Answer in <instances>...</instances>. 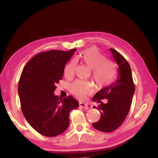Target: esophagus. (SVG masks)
I'll return each instance as SVG.
<instances>
[{
	"instance_id": "34e87169",
	"label": "esophagus",
	"mask_w": 158,
	"mask_h": 158,
	"mask_svg": "<svg viewBox=\"0 0 158 158\" xmlns=\"http://www.w3.org/2000/svg\"><path fill=\"white\" fill-rule=\"evenodd\" d=\"M79 106H81V107H83L85 109H89L90 108L92 107V106L89 105V104H87V103H84V102H80L79 103Z\"/></svg>"
}]
</instances>
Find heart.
Masks as SVG:
<instances>
[{"mask_svg": "<svg viewBox=\"0 0 158 158\" xmlns=\"http://www.w3.org/2000/svg\"><path fill=\"white\" fill-rule=\"evenodd\" d=\"M78 58L92 69V77L98 86H106L113 81L115 77L114 65L110 61L105 60V58L95 48L83 51L79 53ZM76 63L72 60L64 68V75L66 78H71L74 74ZM91 83L77 80L71 85V92L77 98L84 99L91 90Z\"/></svg>", "mask_w": 158, "mask_h": 158, "instance_id": "heart-1", "label": "heart"}]
</instances>
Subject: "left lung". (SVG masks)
<instances>
[{
  "label": "left lung",
  "mask_w": 158,
  "mask_h": 158,
  "mask_svg": "<svg viewBox=\"0 0 158 158\" xmlns=\"http://www.w3.org/2000/svg\"><path fill=\"white\" fill-rule=\"evenodd\" d=\"M114 60L118 65V74L116 81L110 85L100 89L93 98L100 105L98 109L100 111V119L93 123L96 130L104 132H110L116 130L125 121L130 111L135 93L131 68L126 59L114 49L110 48ZM107 98L106 104L101 100Z\"/></svg>",
  "instance_id": "1"
}]
</instances>
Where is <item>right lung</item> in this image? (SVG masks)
Returning <instances> with one entry per match:
<instances>
[{"instance_id":"1","label":"right lung","mask_w":158,"mask_h":158,"mask_svg":"<svg viewBox=\"0 0 158 158\" xmlns=\"http://www.w3.org/2000/svg\"><path fill=\"white\" fill-rule=\"evenodd\" d=\"M76 50L37 53L21 73L18 85L21 111L31 127L46 137H56L65 131L69 111L79 106L71 95L62 99L54 95L56 84L63 79L65 64Z\"/></svg>"}]
</instances>
